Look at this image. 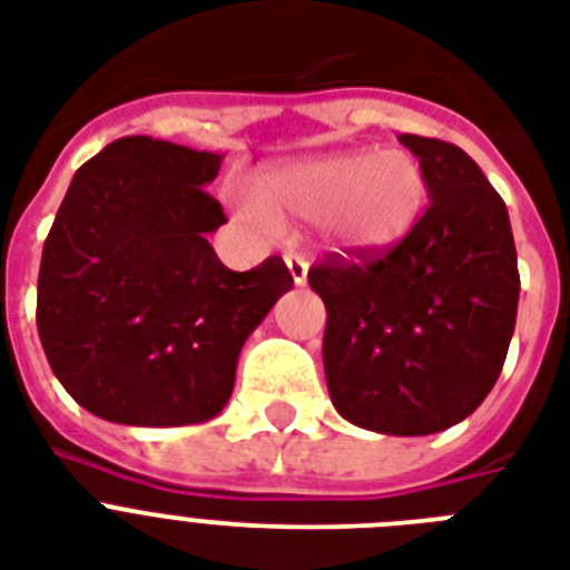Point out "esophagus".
Masks as SVG:
<instances>
[{
	"mask_svg": "<svg viewBox=\"0 0 570 570\" xmlns=\"http://www.w3.org/2000/svg\"><path fill=\"white\" fill-rule=\"evenodd\" d=\"M286 266H289V275H293L295 286L307 284V259L302 254H286Z\"/></svg>",
	"mask_w": 570,
	"mask_h": 570,
	"instance_id": "1",
	"label": "esophagus"
}]
</instances>
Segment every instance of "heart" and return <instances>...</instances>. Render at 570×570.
<instances>
[{"label":"heart","instance_id":"b5f03b06","mask_svg":"<svg viewBox=\"0 0 570 570\" xmlns=\"http://www.w3.org/2000/svg\"><path fill=\"white\" fill-rule=\"evenodd\" d=\"M259 209L277 222H316L320 239L340 254H387L425 209L423 165L407 150H337L277 165L254 186ZM259 215V213H254Z\"/></svg>","mask_w":570,"mask_h":570}]
</instances>
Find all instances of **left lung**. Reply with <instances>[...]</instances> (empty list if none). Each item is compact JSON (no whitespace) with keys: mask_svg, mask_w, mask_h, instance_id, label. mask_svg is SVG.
Instances as JSON below:
<instances>
[{"mask_svg":"<svg viewBox=\"0 0 570 570\" xmlns=\"http://www.w3.org/2000/svg\"><path fill=\"white\" fill-rule=\"evenodd\" d=\"M429 209L396 248L328 254L307 284L328 311L322 361L340 416L381 434H434L482 405L518 316V250L503 197L461 147L399 136Z\"/></svg>","mask_w":570,"mask_h":570,"instance_id":"1","label":"left lung"}]
</instances>
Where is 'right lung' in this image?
Here are the masks:
<instances>
[{
  "mask_svg": "<svg viewBox=\"0 0 570 570\" xmlns=\"http://www.w3.org/2000/svg\"><path fill=\"white\" fill-rule=\"evenodd\" d=\"M222 159L118 138L58 206L40 257L38 334L67 393L109 423L213 420L248 334L293 289L281 257L230 272L206 239L227 222L204 189Z\"/></svg>",
  "mask_w": 570,
  "mask_h": 570,
  "instance_id": "obj_1",
  "label": "right lung"
}]
</instances>
